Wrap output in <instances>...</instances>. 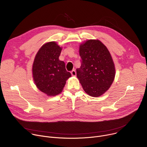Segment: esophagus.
<instances>
[{
    "label": "esophagus",
    "instance_id": "obj_1",
    "mask_svg": "<svg viewBox=\"0 0 147 147\" xmlns=\"http://www.w3.org/2000/svg\"><path fill=\"white\" fill-rule=\"evenodd\" d=\"M71 74L72 76H76V72L75 70H72L71 71Z\"/></svg>",
    "mask_w": 147,
    "mask_h": 147
}]
</instances>
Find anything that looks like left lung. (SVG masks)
<instances>
[{
  "label": "left lung",
  "instance_id": "1",
  "mask_svg": "<svg viewBox=\"0 0 147 147\" xmlns=\"http://www.w3.org/2000/svg\"><path fill=\"white\" fill-rule=\"evenodd\" d=\"M81 66L77 77L90 96H100L107 91L115 77V67L107 47L98 39H89L80 45Z\"/></svg>",
  "mask_w": 147,
  "mask_h": 147
}]
</instances>
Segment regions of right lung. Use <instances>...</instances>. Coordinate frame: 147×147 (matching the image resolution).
Listing matches in <instances>:
<instances>
[{
    "mask_svg": "<svg viewBox=\"0 0 147 147\" xmlns=\"http://www.w3.org/2000/svg\"><path fill=\"white\" fill-rule=\"evenodd\" d=\"M62 48L56 42L44 44L38 51L32 65V77L36 87L48 96L61 92L71 76L64 61L59 60Z\"/></svg>",
    "mask_w": 147,
    "mask_h": 147,
    "instance_id": "1",
    "label": "right lung"
}]
</instances>
